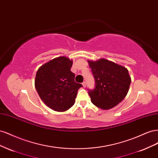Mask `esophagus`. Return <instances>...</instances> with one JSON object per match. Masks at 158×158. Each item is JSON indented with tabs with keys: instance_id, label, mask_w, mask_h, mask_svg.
Instances as JSON below:
<instances>
[{
	"instance_id": "esophagus-1",
	"label": "esophagus",
	"mask_w": 158,
	"mask_h": 158,
	"mask_svg": "<svg viewBox=\"0 0 158 158\" xmlns=\"http://www.w3.org/2000/svg\"><path fill=\"white\" fill-rule=\"evenodd\" d=\"M82 85H83L84 88H85V86H86V82H82Z\"/></svg>"
}]
</instances>
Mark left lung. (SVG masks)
<instances>
[{
    "label": "left lung",
    "instance_id": "left-lung-1",
    "mask_svg": "<svg viewBox=\"0 0 158 158\" xmlns=\"http://www.w3.org/2000/svg\"><path fill=\"white\" fill-rule=\"evenodd\" d=\"M88 62L95 80L94 89H88L92 103L104 110L117 106L130 87L131 78L128 70L105 59Z\"/></svg>",
    "mask_w": 158,
    "mask_h": 158
}]
</instances>
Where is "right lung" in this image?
<instances>
[{
	"label": "right lung",
	"mask_w": 158,
	"mask_h": 158,
	"mask_svg": "<svg viewBox=\"0 0 158 158\" xmlns=\"http://www.w3.org/2000/svg\"><path fill=\"white\" fill-rule=\"evenodd\" d=\"M72 66L73 60L59 56L42 65L36 73L37 92L46 106L55 111H66L73 106L78 89L82 87L74 81Z\"/></svg>",
	"instance_id": "1"
}]
</instances>
